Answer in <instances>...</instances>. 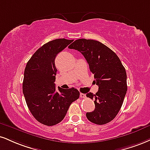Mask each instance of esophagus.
Instances as JSON below:
<instances>
[{
    "mask_svg": "<svg viewBox=\"0 0 150 150\" xmlns=\"http://www.w3.org/2000/svg\"><path fill=\"white\" fill-rule=\"evenodd\" d=\"M80 96L81 97V98H86V95H85V94H84V93H80Z\"/></svg>",
    "mask_w": 150,
    "mask_h": 150,
    "instance_id": "1",
    "label": "esophagus"
}]
</instances>
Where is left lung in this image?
Returning <instances> with one entry per match:
<instances>
[{"mask_svg":"<svg viewBox=\"0 0 150 150\" xmlns=\"http://www.w3.org/2000/svg\"><path fill=\"white\" fill-rule=\"evenodd\" d=\"M84 56L94 75L98 91L86 96L94 100L95 109L86 112L90 122L98 125L111 122L118 114L127 91V73L120 58L99 41L78 39L68 47Z\"/></svg>","mask_w":150,"mask_h":150,"instance_id":"obj_1","label":"left lung"}]
</instances>
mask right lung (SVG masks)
<instances>
[{"label": "right lung", "mask_w": 150, "mask_h": 150, "mask_svg": "<svg viewBox=\"0 0 150 150\" xmlns=\"http://www.w3.org/2000/svg\"><path fill=\"white\" fill-rule=\"evenodd\" d=\"M73 40L50 41L40 47L27 63L23 80V93L27 106L40 123L54 126L64 120L70 104L80 97L75 88L56 91V57Z\"/></svg>", "instance_id": "obj_1"}]
</instances>
